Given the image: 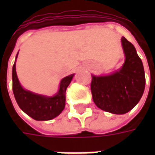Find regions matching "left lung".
Listing matches in <instances>:
<instances>
[{
    "label": "left lung",
    "mask_w": 155,
    "mask_h": 155,
    "mask_svg": "<svg viewBox=\"0 0 155 155\" xmlns=\"http://www.w3.org/2000/svg\"><path fill=\"white\" fill-rule=\"evenodd\" d=\"M124 62L118 71L105 75L92 74L91 93L94 104L114 114L128 113L142 97L145 87L143 63L134 45L121 38Z\"/></svg>",
    "instance_id": "8db88e82"
}]
</instances>
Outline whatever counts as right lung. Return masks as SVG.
I'll use <instances>...</instances> for the list:
<instances>
[{
    "label": "right lung",
    "mask_w": 155,
    "mask_h": 155,
    "mask_svg": "<svg viewBox=\"0 0 155 155\" xmlns=\"http://www.w3.org/2000/svg\"><path fill=\"white\" fill-rule=\"evenodd\" d=\"M18 53L15 56V61ZM15 61L12 68V90L19 107L35 120H51L57 117L64 109L65 91L74 74L61 80L57 93L53 96L35 94L21 86L15 71Z\"/></svg>",
    "instance_id": "right-lung-1"
}]
</instances>
